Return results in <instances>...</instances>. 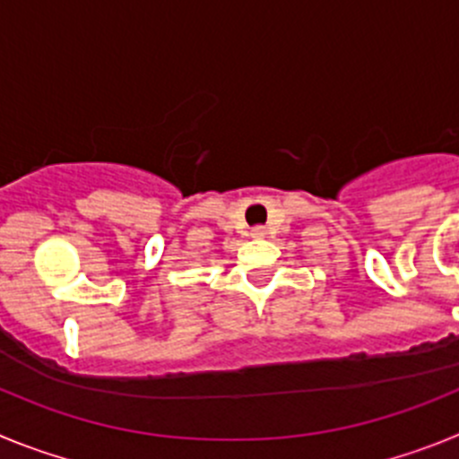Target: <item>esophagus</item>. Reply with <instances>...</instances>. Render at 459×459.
I'll list each match as a JSON object with an SVG mask.
<instances>
[{"instance_id": "obj_1", "label": "esophagus", "mask_w": 459, "mask_h": 459, "mask_svg": "<svg viewBox=\"0 0 459 459\" xmlns=\"http://www.w3.org/2000/svg\"><path fill=\"white\" fill-rule=\"evenodd\" d=\"M250 234H253V237H264V234H266V230H264V227H253V232H250Z\"/></svg>"}]
</instances>
